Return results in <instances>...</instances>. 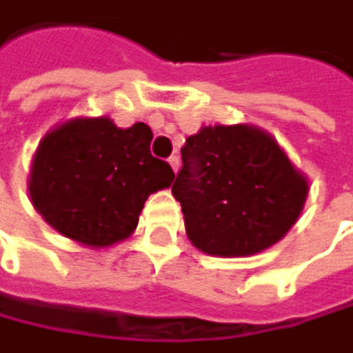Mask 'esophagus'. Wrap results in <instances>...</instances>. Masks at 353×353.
Instances as JSON below:
<instances>
[{
  "label": "esophagus",
  "mask_w": 353,
  "mask_h": 353,
  "mask_svg": "<svg viewBox=\"0 0 353 353\" xmlns=\"http://www.w3.org/2000/svg\"><path fill=\"white\" fill-rule=\"evenodd\" d=\"M168 163L172 165V170H174V172H179V165H181V159H179V154H172V157H170V159H168Z\"/></svg>",
  "instance_id": "esophagus-1"
}]
</instances>
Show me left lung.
Masks as SVG:
<instances>
[{
    "mask_svg": "<svg viewBox=\"0 0 353 353\" xmlns=\"http://www.w3.org/2000/svg\"><path fill=\"white\" fill-rule=\"evenodd\" d=\"M172 185L196 249L238 257L268 249L297 223L307 181L253 126H205L181 148Z\"/></svg>",
    "mask_w": 353,
    "mask_h": 353,
    "instance_id": "8db88e82",
    "label": "left lung"
}]
</instances>
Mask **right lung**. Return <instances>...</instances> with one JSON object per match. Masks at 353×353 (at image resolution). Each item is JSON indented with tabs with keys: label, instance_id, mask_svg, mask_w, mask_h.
I'll list each match as a JSON object with an SVG mask.
<instances>
[{
	"label": "right lung",
	"instance_id": "obj_1",
	"mask_svg": "<svg viewBox=\"0 0 353 353\" xmlns=\"http://www.w3.org/2000/svg\"><path fill=\"white\" fill-rule=\"evenodd\" d=\"M152 130L137 122L117 128L109 117L72 119L37 150L30 196L65 238L109 247L133 234L143 203L172 183L168 161L150 152Z\"/></svg>",
	"mask_w": 353,
	"mask_h": 353
}]
</instances>
